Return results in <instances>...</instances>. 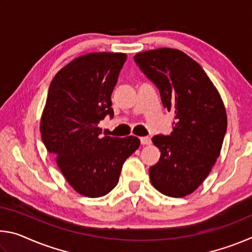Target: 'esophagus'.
I'll return each mask as SVG.
<instances>
[{
    "mask_svg": "<svg viewBox=\"0 0 252 252\" xmlns=\"http://www.w3.org/2000/svg\"><path fill=\"white\" fill-rule=\"evenodd\" d=\"M140 141H141V144H149L151 142V138L150 136H142V138H140Z\"/></svg>",
    "mask_w": 252,
    "mask_h": 252,
    "instance_id": "obj_1",
    "label": "esophagus"
}]
</instances>
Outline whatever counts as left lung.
Here are the masks:
<instances>
[{"label": "left lung", "mask_w": 252, "mask_h": 252, "mask_svg": "<svg viewBox=\"0 0 252 252\" xmlns=\"http://www.w3.org/2000/svg\"><path fill=\"white\" fill-rule=\"evenodd\" d=\"M134 61L174 113L171 133L152 138L161 156L149 169L151 183L168 197H186L198 189L220 155L227 132L223 102L202 67L181 51H146Z\"/></svg>", "instance_id": "obj_1"}]
</instances>
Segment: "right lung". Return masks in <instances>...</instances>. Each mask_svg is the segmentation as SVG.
<instances>
[{
  "instance_id": "right-lung-1",
  "label": "right lung",
  "mask_w": 252,
  "mask_h": 252,
  "mask_svg": "<svg viewBox=\"0 0 252 252\" xmlns=\"http://www.w3.org/2000/svg\"><path fill=\"white\" fill-rule=\"evenodd\" d=\"M126 60L123 53L82 55L60 70L49 88L42 141L70 186L89 198L118 185L123 163L140 146L136 136L105 135L99 126L113 118L111 94Z\"/></svg>"
}]
</instances>
